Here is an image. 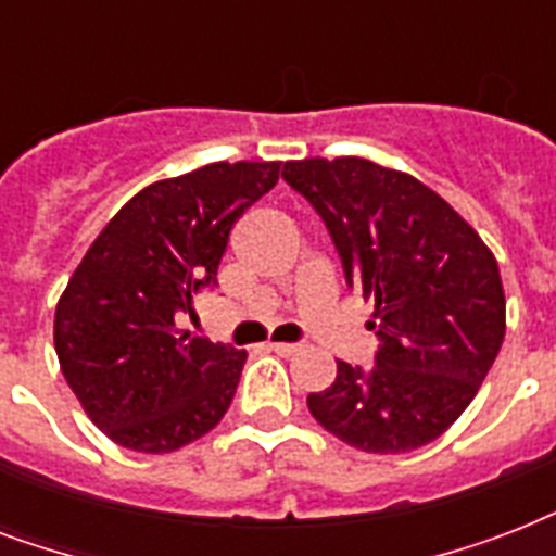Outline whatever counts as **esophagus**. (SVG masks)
I'll list each match as a JSON object with an SVG mask.
<instances>
[{"label": "esophagus", "instance_id": "1", "mask_svg": "<svg viewBox=\"0 0 556 556\" xmlns=\"http://www.w3.org/2000/svg\"><path fill=\"white\" fill-rule=\"evenodd\" d=\"M270 352H277V355H282V357H291V355H296V352H300V346H296V343H270Z\"/></svg>", "mask_w": 556, "mask_h": 556}]
</instances>
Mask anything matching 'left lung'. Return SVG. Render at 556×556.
<instances>
[{"label": "left lung", "instance_id": "1", "mask_svg": "<svg viewBox=\"0 0 556 556\" xmlns=\"http://www.w3.org/2000/svg\"><path fill=\"white\" fill-rule=\"evenodd\" d=\"M282 178L329 227L346 286L375 300L380 338L375 364L338 361V378L308 395V409L364 453L430 444L473 401L505 340L496 256L401 169L343 155L286 161Z\"/></svg>", "mask_w": 556, "mask_h": 556}]
</instances>
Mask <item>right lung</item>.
Wrapping results in <instances>:
<instances>
[{"label": "right lung", "instance_id": "obj_1", "mask_svg": "<svg viewBox=\"0 0 556 556\" xmlns=\"http://www.w3.org/2000/svg\"><path fill=\"white\" fill-rule=\"evenodd\" d=\"M279 181V161H216L143 187L68 279L54 349L94 427L126 450L173 453L222 421L244 349L176 331L199 288L218 286L236 218Z\"/></svg>", "mask_w": 556, "mask_h": 556}]
</instances>
